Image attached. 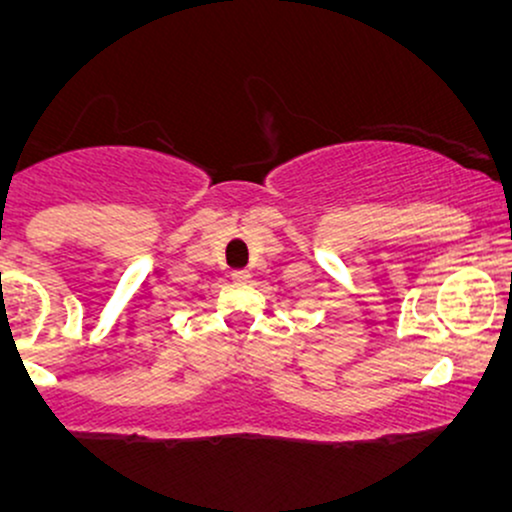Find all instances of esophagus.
Returning a JSON list of instances; mask_svg holds the SVG:
<instances>
[{
    "label": "esophagus",
    "instance_id": "obj_1",
    "mask_svg": "<svg viewBox=\"0 0 512 512\" xmlns=\"http://www.w3.org/2000/svg\"><path fill=\"white\" fill-rule=\"evenodd\" d=\"M231 279L236 281V284H248V281H250V272H248V269H236V272L231 274Z\"/></svg>",
    "mask_w": 512,
    "mask_h": 512
}]
</instances>
